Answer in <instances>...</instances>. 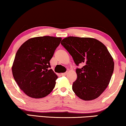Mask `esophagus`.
<instances>
[{"label":"esophagus","mask_w":126,"mask_h":126,"mask_svg":"<svg viewBox=\"0 0 126 126\" xmlns=\"http://www.w3.org/2000/svg\"><path fill=\"white\" fill-rule=\"evenodd\" d=\"M67 73H62L61 74V75L62 76H66L67 75Z\"/></svg>","instance_id":"1"}]
</instances>
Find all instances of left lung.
Instances as JSON below:
<instances>
[{"instance_id": "8db88e82", "label": "left lung", "mask_w": 126, "mask_h": 126, "mask_svg": "<svg viewBox=\"0 0 126 126\" xmlns=\"http://www.w3.org/2000/svg\"><path fill=\"white\" fill-rule=\"evenodd\" d=\"M61 44L70 54L77 66V79L72 89L85 101L95 99L109 85L114 70V62L107 47L94 38L68 36Z\"/></svg>"}]
</instances>
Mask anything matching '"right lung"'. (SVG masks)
I'll return each instance as SVG.
<instances>
[{"instance_id":"right-lung-1","label":"right lung","mask_w":126,"mask_h":126,"mask_svg":"<svg viewBox=\"0 0 126 126\" xmlns=\"http://www.w3.org/2000/svg\"><path fill=\"white\" fill-rule=\"evenodd\" d=\"M61 40V38L50 36L32 38L17 50L12 66L13 76L28 96L44 98L55 88L58 76L49 69V62Z\"/></svg>"}]
</instances>
